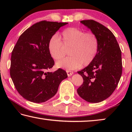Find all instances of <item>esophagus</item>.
Instances as JSON below:
<instances>
[{
	"instance_id": "1",
	"label": "esophagus",
	"mask_w": 132,
	"mask_h": 132,
	"mask_svg": "<svg viewBox=\"0 0 132 132\" xmlns=\"http://www.w3.org/2000/svg\"><path fill=\"white\" fill-rule=\"evenodd\" d=\"M66 73H67V74H68V76L69 77L71 76L73 74V71H69V70H66Z\"/></svg>"
}]
</instances>
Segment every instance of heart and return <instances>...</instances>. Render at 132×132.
<instances>
[{"label":"heart","instance_id":"obj_1","mask_svg":"<svg viewBox=\"0 0 132 132\" xmlns=\"http://www.w3.org/2000/svg\"><path fill=\"white\" fill-rule=\"evenodd\" d=\"M48 48L51 57L56 61L62 59L66 50H69L70 56L57 62L56 66L71 70L81 65L88 66L94 60L99 49V41L93 32L70 27L64 30L59 36L51 37Z\"/></svg>","mask_w":132,"mask_h":132}]
</instances>
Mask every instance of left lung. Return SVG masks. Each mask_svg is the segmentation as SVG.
<instances>
[{"label": "left lung", "instance_id": "left-lung-1", "mask_svg": "<svg viewBox=\"0 0 132 132\" xmlns=\"http://www.w3.org/2000/svg\"><path fill=\"white\" fill-rule=\"evenodd\" d=\"M80 23L97 35L99 49L94 60L77 71L83 83L77 91L86 101L97 103L110 97L117 88L122 73L121 51L113 33L102 24L93 20Z\"/></svg>", "mask_w": 132, "mask_h": 132}]
</instances>
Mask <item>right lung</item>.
I'll return each mask as SVG.
<instances>
[{
  "label": "right lung",
  "mask_w": 132,
  "mask_h": 132,
  "mask_svg": "<svg viewBox=\"0 0 132 132\" xmlns=\"http://www.w3.org/2000/svg\"><path fill=\"white\" fill-rule=\"evenodd\" d=\"M68 23L41 21L24 31L13 48L10 75L15 88L24 98L35 103L44 102L57 93L66 71L48 70L55 62L49 53V41Z\"/></svg>",
  "instance_id": "1"
}]
</instances>
